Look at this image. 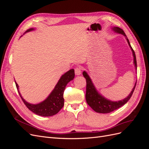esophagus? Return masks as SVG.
<instances>
[{"instance_id": "1", "label": "esophagus", "mask_w": 149, "mask_h": 149, "mask_svg": "<svg viewBox=\"0 0 149 149\" xmlns=\"http://www.w3.org/2000/svg\"><path fill=\"white\" fill-rule=\"evenodd\" d=\"M81 70H82V68L80 66H77L76 68H75L74 69L75 74L76 75H80L81 73Z\"/></svg>"}]
</instances>
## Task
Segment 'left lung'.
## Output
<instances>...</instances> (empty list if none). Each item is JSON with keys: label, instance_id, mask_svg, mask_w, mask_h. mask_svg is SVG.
<instances>
[{"label": "left lung", "instance_id": "8db88e82", "mask_svg": "<svg viewBox=\"0 0 149 149\" xmlns=\"http://www.w3.org/2000/svg\"><path fill=\"white\" fill-rule=\"evenodd\" d=\"M113 30L115 31H116V32L123 34L126 37L124 31L121 29L119 27H114ZM127 40L130 48H131L132 51L134 64L137 68V61L136 55H135V52L131 46H130L129 41L127 38ZM83 74L84 77L86 78V102L88 104V105L91 107L94 111L98 112V113H109V112L116 109H118V108L124 105L125 104L130 100V98L131 97L137 83H136V84H135L134 87L132 89V91L127 97L125 98L123 100H121L118 102H113L106 100V98L102 97L97 92L96 88H94L93 83L91 82V79H90L89 76L85 71L83 72Z\"/></svg>", "mask_w": 149, "mask_h": 149}]
</instances>
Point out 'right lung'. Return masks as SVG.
<instances>
[{
	"label": "right lung",
	"mask_w": 149,
	"mask_h": 149,
	"mask_svg": "<svg viewBox=\"0 0 149 149\" xmlns=\"http://www.w3.org/2000/svg\"><path fill=\"white\" fill-rule=\"evenodd\" d=\"M33 29H30L26 31L33 30ZM74 78V70L71 69L68 71L65 74L63 75L58 82L55 89L49 96L42 102H40L38 104H31L27 102H26L19 91V86L15 81L16 87L19 93V95L22 98L25 105L29 110L34 112L35 114L41 116H52L56 114L59 112L61 108L64 106V98L63 93L66 86L67 84L70 81L73 80Z\"/></svg>",
	"instance_id": "obj_1"
}]
</instances>
